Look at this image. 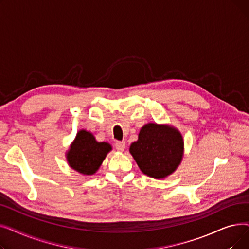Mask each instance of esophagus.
<instances>
[{"label": "esophagus", "mask_w": 249, "mask_h": 249, "mask_svg": "<svg viewBox=\"0 0 249 249\" xmlns=\"http://www.w3.org/2000/svg\"><path fill=\"white\" fill-rule=\"evenodd\" d=\"M115 147L118 151H123L126 147V143L124 141H117L115 143Z\"/></svg>", "instance_id": "34e87169"}]
</instances>
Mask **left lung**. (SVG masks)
<instances>
[{"instance_id":"left-lung-1","label":"left lung","mask_w":249,"mask_h":249,"mask_svg":"<svg viewBox=\"0 0 249 249\" xmlns=\"http://www.w3.org/2000/svg\"><path fill=\"white\" fill-rule=\"evenodd\" d=\"M184 141L177 129L154 123L140 130L138 140L130 146V153L143 174L163 178L176 171L182 159Z\"/></svg>"}]
</instances>
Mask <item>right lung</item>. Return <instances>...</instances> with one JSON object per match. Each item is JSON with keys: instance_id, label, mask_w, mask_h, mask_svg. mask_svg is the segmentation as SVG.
Masks as SVG:
<instances>
[{"instance_id": "add662e5", "label": "right lung", "mask_w": 249, "mask_h": 249, "mask_svg": "<svg viewBox=\"0 0 249 249\" xmlns=\"http://www.w3.org/2000/svg\"><path fill=\"white\" fill-rule=\"evenodd\" d=\"M112 149L106 142H97L93 134L82 130L68 153V161L74 171L86 176L95 174Z\"/></svg>"}]
</instances>
